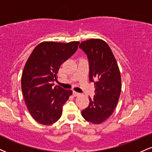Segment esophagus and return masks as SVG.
<instances>
[{
	"label": "esophagus",
	"instance_id": "obj_1",
	"mask_svg": "<svg viewBox=\"0 0 152 152\" xmlns=\"http://www.w3.org/2000/svg\"><path fill=\"white\" fill-rule=\"evenodd\" d=\"M73 95H74V96H79L80 94L78 92H76V91H73Z\"/></svg>",
	"mask_w": 152,
	"mask_h": 152
}]
</instances>
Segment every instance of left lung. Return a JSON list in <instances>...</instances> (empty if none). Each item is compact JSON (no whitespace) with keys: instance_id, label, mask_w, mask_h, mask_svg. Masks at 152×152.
Returning <instances> with one entry per match:
<instances>
[{"instance_id":"obj_1","label":"left lung","mask_w":152,"mask_h":152,"mask_svg":"<svg viewBox=\"0 0 152 152\" xmlns=\"http://www.w3.org/2000/svg\"><path fill=\"white\" fill-rule=\"evenodd\" d=\"M79 48L87 55L89 79L94 82L95 96L82 110L88 122L100 124L113 114L121 93V76L118 65L107 43L99 39L83 41Z\"/></svg>"}]
</instances>
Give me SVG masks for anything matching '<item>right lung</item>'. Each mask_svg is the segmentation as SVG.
Listing matches in <instances>:
<instances>
[{"mask_svg": "<svg viewBox=\"0 0 152 152\" xmlns=\"http://www.w3.org/2000/svg\"><path fill=\"white\" fill-rule=\"evenodd\" d=\"M79 42H44L38 45L24 67L21 87L27 109L42 125H52L61 118L71 90L53 86L60 66L78 49Z\"/></svg>", "mask_w": 152, "mask_h": 152, "instance_id": "1", "label": "right lung"}]
</instances>
